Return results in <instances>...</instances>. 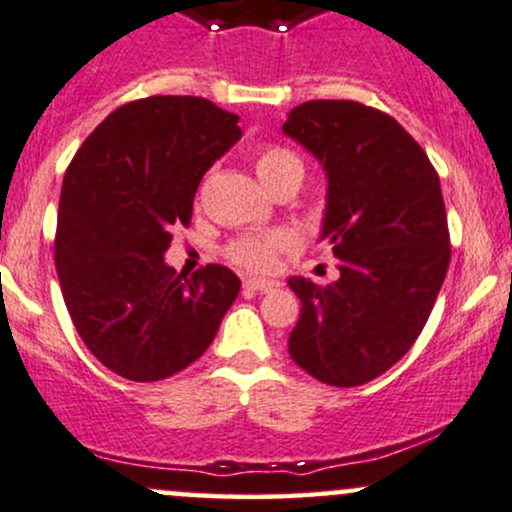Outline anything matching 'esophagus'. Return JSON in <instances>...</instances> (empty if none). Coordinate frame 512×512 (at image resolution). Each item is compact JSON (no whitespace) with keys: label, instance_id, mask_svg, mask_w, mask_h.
<instances>
[{"label":"esophagus","instance_id":"esophagus-1","mask_svg":"<svg viewBox=\"0 0 512 512\" xmlns=\"http://www.w3.org/2000/svg\"><path fill=\"white\" fill-rule=\"evenodd\" d=\"M242 287H245L247 292H267V289L277 287V282H272V279H245Z\"/></svg>","mask_w":512,"mask_h":512}]
</instances>
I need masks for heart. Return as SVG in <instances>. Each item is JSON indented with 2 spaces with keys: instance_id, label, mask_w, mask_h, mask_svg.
Wrapping results in <instances>:
<instances>
[{
  "instance_id": "b5f03b06",
  "label": "heart",
  "mask_w": 512,
  "mask_h": 512,
  "mask_svg": "<svg viewBox=\"0 0 512 512\" xmlns=\"http://www.w3.org/2000/svg\"><path fill=\"white\" fill-rule=\"evenodd\" d=\"M257 176L267 188H277L284 181L304 179V161H301L292 149L279 147V144H267L257 152L255 157ZM297 247V240L284 230H274L267 235H252V238H240L230 242L225 255L235 267L247 272H272L277 267L279 255L292 252Z\"/></svg>"
}]
</instances>
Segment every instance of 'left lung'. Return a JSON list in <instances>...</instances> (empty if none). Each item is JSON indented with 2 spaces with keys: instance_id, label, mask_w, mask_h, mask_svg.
<instances>
[{
  "instance_id": "1",
  "label": "left lung",
  "mask_w": 512,
  "mask_h": 512,
  "mask_svg": "<svg viewBox=\"0 0 512 512\" xmlns=\"http://www.w3.org/2000/svg\"><path fill=\"white\" fill-rule=\"evenodd\" d=\"M282 129L324 164L321 238L341 260L326 287L289 279V355L326 385H365L410 351L449 270L437 169L400 122L353 100L301 102Z\"/></svg>"
}]
</instances>
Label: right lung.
Returning a JSON list of instances; mask_svg holds the SVG:
<instances>
[{"instance_id":"add662e5","label":"right lung","mask_w":512,"mask_h":512,"mask_svg":"<svg viewBox=\"0 0 512 512\" xmlns=\"http://www.w3.org/2000/svg\"><path fill=\"white\" fill-rule=\"evenodd\" d=\"M240 134L238 115L211 100L152 95L117 107L75 152L53 257L75 331L112 373L157 383L188 368L238 297L228 267L184 277L164 252Z\"/></svg>"}]
</instances>
